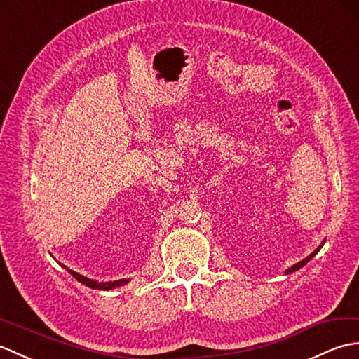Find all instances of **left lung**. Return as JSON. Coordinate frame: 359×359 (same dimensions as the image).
Instances as JSON below:
<instances>
[{"mask_svg": "<svg viewBox=\"0 0 359 359\" xmlns=\"http://www.w3.org/2000/svg\"><path fill=\"white\" fill-rule=\"evenodd\" d=\"M324 243H325V241H323V243H321V245H320V247H318V249H315V250H313L312 253H310L307 258H304V259H302V261L297 262V264H293L292 267H289L287 270H285V275H289V273H292V272H297V270H299V269H301L302 266H306V264H307V262H309L310 259H312V258L315 257V255H316L318 252H320V249H321V247L324 245Z\"/></svg>", "mask_w": 359, "mask_h": 359, "instance_id": "left-lung-1", "label": "left lung"}]
</instances>
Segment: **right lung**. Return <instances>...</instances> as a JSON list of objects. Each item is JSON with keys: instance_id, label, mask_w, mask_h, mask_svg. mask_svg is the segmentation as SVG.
<instances>
[{"instance_id": "obj_1", "label": "right lung", "mask_w": 359, "mask_h": 359, "mask_svg": "<svg viewBox=\"0 0 359 359\" xmlns=\"http://www.w3.org/2000/svg\"><path fill=\"white\" fill-rule=\"evenodd\" d=\"M65 267L67 272L75 278V280H78L79 283L81 284H84V285H87V287H90V289H98V290H112V289H115V287H119V285H124V284H127L129 283L130 280H118V281H109V283H98V281H93V280H90V278H86V276H83V275H79V273H76V272H74V270H70V269H67L66 266H62Z\"/></svg>"}]
</instances>
